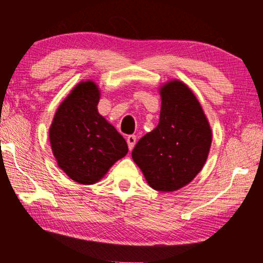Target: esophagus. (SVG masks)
I'll return each mask as SVG.
<instances>
[{"label":"esophagus","mask_w":263,"mask_h":263,"mask_svg":"<svg viewBox=\"0 0 263 263\" xmlns=\"http://www.w3.org/2000/svg\"><path fill=\"white\" fill-rule=\"evenodd\" d=\"M126 141H127L128 148H129V151H131L135 147L136 141H137V137H136L135 135H129V136H127V138H126Z\"/></svg>","instance_id":"obj_1"}]
</instances>
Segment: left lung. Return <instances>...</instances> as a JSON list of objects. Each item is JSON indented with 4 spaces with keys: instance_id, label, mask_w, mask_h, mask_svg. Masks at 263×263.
<instances>
[{
    "instance_id": "1",
    "label": "left lung",
    "mask_w": 263,
    "mask_h": 263,
    "mask_svg": "<svg viewBox=\"0 0 263 263\" xmlns=\"http://www.w3.org/2000/svg\"><path fill=\"white\" fill-rule=\"evenodd\" d=\"M159 95L158 126L137 142L132 159L151 188L176 192L204 167L213 132L197 96L183 81H167Z\"/></svg>"
}]
</instances>
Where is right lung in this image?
<instances>
[{
  "instance_id": "right-lung-1",
  "label": "right lung",
  "mask_w": 263,
  "mask_h": 263,
  "mask_svg": "<svg viewBox=\"0 0 263 263\" xmlns=\"http://www.w3.org/2000/svg\"><path fill=\"white\" fill-rule=\"evenodd\" d=\"M100 95L96 83L81 81L59 105L49 127L58 167L85 185L99 182L128 152L125 138L99 114Z\"/></svg>"
}]
</instances>
